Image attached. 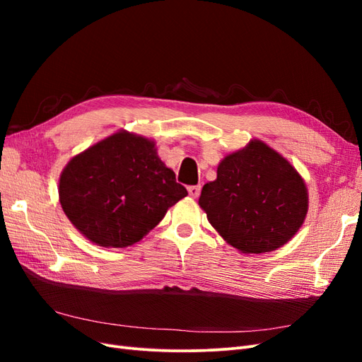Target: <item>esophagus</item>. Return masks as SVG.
<instances>
[{"instance_id":"1","label":"esophagus","mask_w":362,"mask_h":362,"mask_svg":"<svg viewBox=\"0 0 362 362\" xmlns=\"http://www.w3.org/2000/svg\"><path fill=\"white\" fill-rule=\"evenodd\" d=\"M187 190H189V194L192 196V198H198L201 193V185H189Z\"/></svg>"}]
</instances>
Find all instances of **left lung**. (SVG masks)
<instances>
[{"label":"left lung","instance_id":"1","mask_svg":"<svg viewBox=\"0 0 362 362\" xmlns=\"http://www.w3.org/2000/svg\"><path fill=\"white\" fill-rule=\"evenodd\" d=\"M199 205L229 245L245 254H262L298 233L308 211V193L286 158L254 140L218 164L217 180L204 185Z\"/></svg>","mask_w":362,"mask_h":362}]
</instances>
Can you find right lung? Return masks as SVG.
<instances>
[{"mask_svg": "<svg viewBox=\"0 0 362 362\" xmlns=\"http://www.w3.org/2000/svg\"><path fill=\"white\" fill-rule=\"evenodd\" d=\"M59 196L81 234L100 246L125 247L157 226L187 190L158 158L152 141L116 133L68 163Z\"/></svg>", "mask_w": 362, "mask_h": 362, "instance_id": "right-lung-1", "label": "right lung"}]
</instances>
